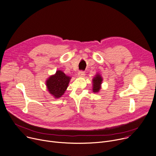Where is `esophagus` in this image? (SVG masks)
I'll return each instance as SVG.
<instances>
[{"label":"esophagus","instance_id":"1","mask_svg":"<svg viewBox=\"0 0 156 156\" xmlns=\"http://www.w3.org/2000/svg\"><path fill=\"white\" fill-rule=\"evenodd\" d=\"M84 71H83V70H81V71H80V72H78V76H84Z\"/></svg>","mask_w":156,"mask_h":156}]
</instances>
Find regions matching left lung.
I'll use <instances>...</instances> for the list:
<instances>
[{"label": "left lung", "mask_w": 156, "mask_h": 156, "mask_svg": "<svg viewBox=\"0 0 156 156\" xmlns=\"http://www.w3.org/2000/svg\"><path fill=\"white\" fill-rule=\"evenodd\" d=\"M102 78L101 76L100 75H96V76L93 78V92L94 93H96V92H98L99 90H100L101 88V84L102 83Z\"/></svg>", "instance_id": "1"}]
</instances>
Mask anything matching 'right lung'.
Instances as JSON below:
<instances>
[{
	"instance_id": "right-lung-1",
	"label": "right lung",
	"mask_w": 156,
	"mask_h": 156,
	"mask_svg": "<svg viewBox=\"0 0 156 156\" xmlns=\"http://www.w3.org/2000/svg\"><path fill=\"white\" fill-rule=\"evenodd\" d=\"M70 79L62 71H56V74L51 76L47 81L48 90L55 98L61 97L66 91Z\"/></svg>"
}]
</instances>
